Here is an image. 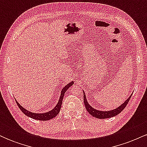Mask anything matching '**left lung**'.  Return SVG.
<instances>
[{
  "label": "left lung",
  "mask_w": 147,
  "mask_h": 147,
  "mask_svg": "<svg viewBox=\"0 0 147 147\" xmlns=\"http://www.w3.org/2000/svg\"><path fill=\"white\" fill-rule=\"evenodd\" d=\"M131 95L130 97L128 98L124 102L121 106H119V107H117V109H113V110L111 111H98L96 110V109L92 108V106L89 105V104L87 102L86 99V97L85 92H84V105L86 106V109L88 112L90 113L91 115H92L93 117H95L96 118H98V119H106V118H110L112 117H114V116L117 115L121 113L122 111L124 110V108L126 107L127 104L129 102V99H131Z\"/></svg>",
  "instance_id": "obj_1"
}]
</instances>
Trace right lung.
I'll use <instances>...</instances> for the list:
<instances>
[{
	"mask_svg": "<svg viewBox=\"0 0 147 147\" xmlns=\"http://www.w3.org/2000/svg\"><path fill=\"white\" fill-rule=\"evenodd\" d=\"M73 84H74V82H71L69 84H67L65 87H63V88L62 89L61 92V96L59 97V99L58 103H57V105L55 106V107L52 110L49 111V112L44 113H32L30 112V111L24 109L23 106H21L19 104H18L17 101H16V104H17L18 106L19 107V109H21L22 112H23L25 115L28 116V117H30L34 119H37V120H41V121L49 120V119H51L52 118L55 117L57 115L59 114V113L60 111L61 107L62 101H63L64 94H65V92H66V90H68L69 88Z\"/></svg>",
	"mask_w": 147,
	"mask_h": 147,
	"instance_id": "right-lung-1",
	"label": "right lung"
}]
</instances>
